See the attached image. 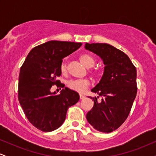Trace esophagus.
<instances>
[{
	"label": "esophagus",
	"mask_w": 156,
	"mask_h": 156,
	"mask_svg": "<svg viewBox=\"0 0 156 156\" xmlns=\"http://www.w3.org/2000/svg\"><path fill=\"white\" fill-rule=\"evenodd\" d=\"M85 98V96L83 95V94H80V100H83Z\"/></svg>",
	"instance_id": "1"
}]
</instances>
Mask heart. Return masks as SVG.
I'll list each match as a JSON object with an SVG mask.
<instances>
[{
    "label": "heart",
    "instance_id": "obj_1",
    "mask_svg": "<svg viewBox=\"0 0 156 156\" xmlns=\"http://www.w3.org/2000/svg\"><path fill=\"white\" fill-rule=\"evenodd\" d=\"M79 59L84 67L91 68L95 64V60L91 55L88 53H84L80 55ZM61 72L66 73L67 72V66L65 62H63L60 66ZM67 86L69 89L77 92L82 93L86 90L89 86V81L87 79L80 80H69L67 81Z\"/></svg>",
    "mask_w": 156,
    "mask_h": 156
}]
</instances>
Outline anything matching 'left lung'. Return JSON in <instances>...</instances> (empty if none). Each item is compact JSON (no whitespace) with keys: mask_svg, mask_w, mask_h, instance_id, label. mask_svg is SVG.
Segmentation results:
<instances>
[{"mask_svg":"<svg viewBox=\"0 0 156 156\" xmlns=\"http://www.w3.org/2000/svg\"><path fill=\"white\" fill-rule=\"evenodd\" d=\"M85 49L103 60L104 72L92 90L99 97L94 101L87 119L94 129L111 133L125 121L136 96V69L125 53L106 43H86Z\"/></svg>","mask_w":156,"mask_h":156,"instance_id":"obj_1","label":"left lung"}]
</instances>
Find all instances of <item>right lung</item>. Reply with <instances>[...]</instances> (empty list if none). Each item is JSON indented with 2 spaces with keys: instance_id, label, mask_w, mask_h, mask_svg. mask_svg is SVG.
<instances>
[{
  "instance_id": "right-lung-1",
  "label": "right lung",
  "mask_w": 156,
  "mask_h": 156,
  "mask_svg": "<svg viewBox=\"0 0 156 156\" xmlns=\"http://www.w3.org/2000/svg\"><path fill=\"white\" fill-rule=\"evenodd\" d=\"M81 44L48 41L34 48L23 64L19 76V102L28 120L39 130L50 132L59 128L69 107L79 101L78 93L67 87L59 94L51 92V89L53 85L64 87L56 80L62 74V59Z\"/></svg>"
}]
</instances>
